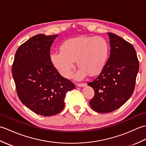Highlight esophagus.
<instances>
[{"mask_svg": "<svg viewBox=\"0 0 146 146\" xmlns=\"http://www.w3.org/2000/svg\"><path fill=\"white\" fill-rule=\"evenodd\" d=\"M77 86H79V87H84V86H86V83H78Z\"/></svg>", "mask_w": 146, "mask_h": 146, "instance_id": "1", "label": "esophagus"}]
</instances>
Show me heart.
Returning a JSON list of instances; mask_svg holds the SVG:
<instances>
[{"mask_svg": "<svg viewBox=\"0 0 146 146\" xmlns=\"http://www.w3.org/2000/svg\"><path fill=\"white\" fill-rule=\"evenodd\" d=\"M108 52V44L102 37H85L68 39L61 49L50 54L54 66L65 78H70L75 67L76 61L80 67L75 75L76 80H82L88 75H95L103 69Z\"/></svg>", "mask_w": 146, "mask_h": 146, "instance_id": "obj_1", "label": "heart"}]
</instances>
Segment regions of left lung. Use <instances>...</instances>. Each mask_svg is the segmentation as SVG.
I'll return each instance as SVG.
<instances>
[{"label":"left lung","instance_id":"8db88e82","mask_svg":"<svg viewBox=\"0 0 146 146\" xmlns=\"http://www.w3.org/2000/svg\"><path fill=\"white\" fill-rule=\"evenodd\" d=\"M108 35L110 56L99 76L88 83L95 92L90 105L99 113L115 110L129 100L134 92L139 68L134 46L115 34L108 33Z\"/></svg>","mask_w":146,"mask_h":146}]
</instances>
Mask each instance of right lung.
<instances>
[{
	"label": "right lung",
	"instance_id": "1",
	"mask_svg": "<svg viewBox=\"0 0 146 146\" xmlns=\"http://www.w3.org/2000/svg\"><path fill=\"white\" fill-rule=\"evenodd\" d=\"M57 35H36L21 45L12 67L18 97L25 106L42 116L58 113L66 94L75 88L52 65L50 48Z\"/></svg>",
	"mask_w": 146,
	"mask_h": 146
}]
</instances>
